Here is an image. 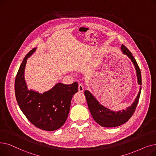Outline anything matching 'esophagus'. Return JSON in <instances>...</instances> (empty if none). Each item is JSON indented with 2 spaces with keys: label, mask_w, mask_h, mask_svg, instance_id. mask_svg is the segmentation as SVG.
Listing matches in <instances>:
<instances>
[{
  "label": "esophagus",
  "mask_w": 156,
  "mask_h": 156,
  "mask_svg": "<svg viewBox=\"0 0 156 156\" xmlns=\"http://www.w3.org/2000/svg\"><path fill=\"white\" fill-rule=\"evenodd\" d=\"M78 90L80 92H83L84 91V87H83V84H81V83L78 84Z\"/></svg>",
  "instance_id": "1"
}]
</instances>
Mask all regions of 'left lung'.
<instances>
[{"label":"left lung","instance_id":"left-lung-1","mask_svg":"<svg viewBox=\"0 0 156 156\" xmlns=\"http://www.w3.org/2000/svg\"><path fill=\"white\" fill-rule=\"evenodd\" d=\"M121 50L123 54H126L132 60L133 64H134L137 75L138 83L139 85H141V72L135 59L134 58L132 52L124 45H121ZM140 92L141 88L135 102L129 108H128L126 110H122V111L118 112L112 111L110 109L104 107L103 105L99 104V102L96 100L95 98L89 91L85 90L84 94L86 97L89 111L90 112L94 119L102 126L111 128L118 126L125 123L132 116L138 104L139 98H140Z\"/></svg>","mask_w":156,"mask_h":156}]
</instances>
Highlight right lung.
Wrapping results in <instances>:
<instances>
[{"mask_svg":"<svg viewBox=\"0 0 156 156\" xmlns=\"http://www.w3.org/2000/svg\"><path fill=\"white\" fill-rule=\"evenodd\" d=\"M36 48L31 50L24 58L16 75L15 95L20 108L27 118L36 127L46 131L61 128L67 119L73 96L78 92V83L56 84L43 94L28 90L24 78L27 60Z\"/></svg>","mask_w":156,"mask_h":156,"instance_id":"add662e5","label":"right lung"}]
</instances>
